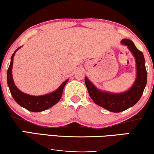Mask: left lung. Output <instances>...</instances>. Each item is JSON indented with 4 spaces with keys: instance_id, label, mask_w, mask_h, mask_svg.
Here are the masks:
<instances>
[{
    "instance_id": "obj_1",
    "label": "left lung",
    "mask_w": 154,
    "mask_h": 154,
    "mask_svg": "<svg viewBox=\"0 0 154 154\" xmlns=\"http://www.w3.org/2000/svg\"><path fill=\"white\" fill-rule=\"evenodd\" d=\"M121 44L127 46L133 55L136 62L137 74L135 82L131 88L122 93H111L97 88L94 84L85 77V84L88 94L96 105L112 112H121L133 107L140 100L146 85L147 72L145 60L141 51L138 50L133 42L123 39Z\"/></svg>"
}]
</instances>
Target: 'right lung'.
<instances>
[{"mask_svg": "<svg viewBox=\"0 0 154 154\" xmlns=\"http://www.w3.org/2000/svg\"><path fill=\"white\" fill-rule=\"evenodd\" d=\"M21 47L17 48L11 56V61L7 72V82L8 87L10 88L13 98L19 105L30 112H39L45 111L56 105L60 100L62 96L63 91L68 79L63 82L59 87L54 91L42 96H31L21 91L15 85L12 78V66L13 59L17 51L20 49Z\"/></svg>", "mask_w": 154, "mask_h": 154, "instance_id": "obj_1", "label": "right lung"}]
</instances>
